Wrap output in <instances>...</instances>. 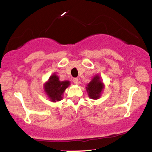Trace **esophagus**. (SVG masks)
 <instances>
[{
  "mask_svg": "<svg viewBox=\"0 0 152 152\" xmlns=\"http://www.w3.org/2000/svg\"><path fill=\"white\" fill-rule=\"evenodd\" d=\"M73 82H74V84H76V85H77V84H78V83H79V80L78 79V78H75L73 79Z\"/></svg>",
  "mask_w": 152,
  "mask_h": 152,
  "instance_id": "esophagus-1",
  "label": "esophagus"
}]
</instances>
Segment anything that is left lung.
Wrapping results in <instances>:
<instances>
[{"label":"left lung","mask_w":152,"mask_h":152,"mask_svg":"<svg viewBox=\"0 0 152 152\" xmlns=\"http://www.w3.org/2000/svg\"><path fill=\"white\" fill-rule=\"evenodd\" d=\"M104 88V84L102 81L100 76L98 74L94 76L93 79L86 87L88 97L93 99H97L100 97Z\"/></svg>","instance_id":"8db88e82"}]
</instances>
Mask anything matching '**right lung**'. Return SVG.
I'll use <instances>...</instances> for the list:
<instances>
[{
	"label": "right lung",
	"instance_id": "1",
	"mask_svg": "<svg viewBox=\"0 0 152 152\" xmlns=\"http://www.w3.org/2000/svg\"><path fill=\"white\" fill-rule=\"evenodd\" d=\"M69 85L70 82L69 80L60 81L58 76L54 73L44 84V91L50 100L53 102H56L62 100L63 94Z\"/></svg>",
	"mask_w": 152,
	"mask_h": 152
}]
</instances>
